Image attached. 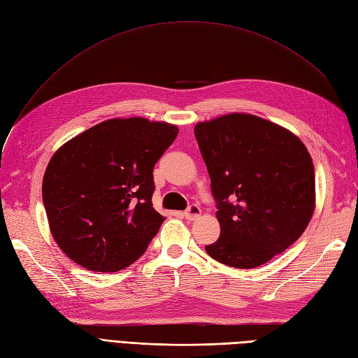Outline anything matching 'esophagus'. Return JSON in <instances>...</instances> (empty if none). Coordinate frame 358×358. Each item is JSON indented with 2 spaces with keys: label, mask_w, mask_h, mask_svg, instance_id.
Wrapping results in <instances>:
<instances>
[{
  "label": "esophagus",
  "mask_w": 358,
  "mask_h": 358,
  "mask_svg": "<svg viewBox=\"0 0 358 358\" xmlns=\"http://www.w3.org/2000/svg\"><path fill=\"white\" fill-rule=\"evenodd\" d=\"M200 213H201V209L199 208L197 204H191L189 208L183 212V216H185L187 220H197L199 216H200Z\"/></svg>",
  "instance_id": "34e87169"
}]
</instances>
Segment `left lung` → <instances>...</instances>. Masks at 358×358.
I'll return each mask as SVG.
<instances>
[{"label": "left lung", "instance_id": "1", "mask_svg": "<svg viewBox=\"0 0 358 358\" xmlns=\"http://www.w3.org/2000/svg\"><path fill=\"white\" fill-rule=\"evenodd\" d=\"M216 201L220 239L206 246L213 259L258 267L294 243L315 209V171L301 140L248 113L194 128Z\"/></svg>", "mask_w": 358, "mask_h": 358}]
</instances>
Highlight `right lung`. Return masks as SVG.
<instances>
[{"label":"right lung","instance_id":"1","mask_svg":"<svg viewBox=\"0 0 358 358\" xmlns=\"http://www.w3.org/2000/svg\"><path fill=\"white\" fill-rule=\"evenodd\" d=\"M179 133L143 117L109 119L61 146L43 178L50 233L94 272L133 264L166 218L152 208L154 167Z\"/></svg>","mask_w":358,"mask_h":358}]
</instances>
